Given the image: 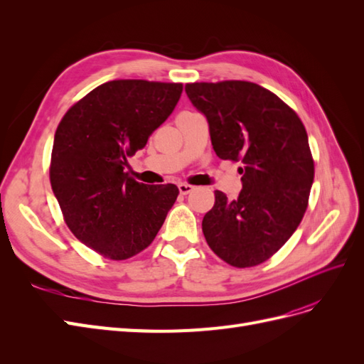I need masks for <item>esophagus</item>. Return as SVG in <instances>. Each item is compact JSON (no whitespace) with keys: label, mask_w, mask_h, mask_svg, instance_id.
<instances>
[{"label":"esophagus","mask_w":364,"mask_h":364,"mask_svg":"<svg viewBox=\"0 0 364 364\" xmlns=\"http://www.w3.org/2000/svg\"><path fill=\"white\" fill-rule=\"evenodd\" d=\"M178 188H179V193L183 194V196H186V194H190V193L194 191V186H193V185H188V183H179Z\"/></svg>","instance_id":"esophagus-1"}]
</instances>
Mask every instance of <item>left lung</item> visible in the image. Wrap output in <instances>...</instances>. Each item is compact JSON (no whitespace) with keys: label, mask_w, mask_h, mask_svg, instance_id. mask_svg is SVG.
<instances>
[{"label":"left lung","mask_w":364,"mask_h":364,"mask_svg":"<svg viewBox=\"0 0 364 364\" xmlns=\"http://www.w3.org/2000/svg\"><path fill=\"white\" fill-rule=\"evenodd\" d=\"M185 92L205 115L215 155L241 161L243 190L215 203L202 222L206 243L234 267L277 253L299 226L314 181L306 130L293 109L257 83H188Z\"/></svg>","instance_id":"1"}]
</instances>
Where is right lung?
I'll return each instance as SVG.
<instances>
[{"instance_id": "right-lung-1", "label": "right lung", "mask_w": 364, "mask_h": 364, "mask_svg": "<svg viewBox=\"0 0 364 364\" xmlns=\"http://www.w3.org/2000/svg\"><path fill=\"white\" fill-rule=\"evenodd\" d=\"M182 83L112 80L65 114L53 142L50 181L71 232L111 259L144 250L164 225L178 186L124 173L127 156L174 111Z\"/></svg>"}]
</instances>
